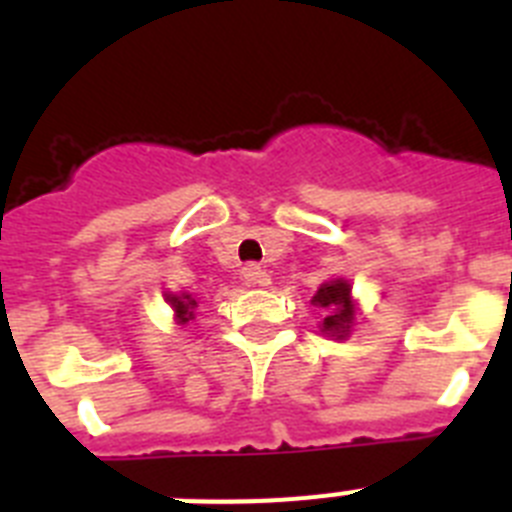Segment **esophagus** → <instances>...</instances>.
Listing matches in <instances>:
<instances>
[{
  "mask_svg": "<svg viewBox=\"0 0 512 512\" xmlns=\"http://www.w3.org/2000/svg\"><path fill=\"white\" fill-rule=\"evenodd\" d=\"M243 279H246V284H251V287H269V284H271L269 271L261 269L259 264L243 266Z\"/></svg>",
  "mask_w": 512,
  "mask_h": 512,
  "instance_id": "esophagus-1",
  "label": "esophagus"
}]
</instances>
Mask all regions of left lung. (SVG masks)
<instances>
[{"mask_svg":"<svg viewBox=\"0 0 512 512\" xmlns=\"http://www.w3.org/2000/svg\"><path fill=\"white\" fill-rule=\"evenodd\" d=\"M312 302L320 307H328V318L323 320V333H330L336 338H346L348 328L354 323V305H351V287L343 279L323 284L318 289V295L312 297Z\"/></svg>","mask_w":512,"mask_h":512,"instance_id":"8db88e82","label":"left lung"}]
</instances>
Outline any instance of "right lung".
<instances>
[{"mask_svg": "<svg viewBox=\"0 0 512 512\" xmlns=\"http://www.w3.org/2000/svg\"><path fill=\"white\" fill-rule=\"evenodd\" d=\"M166 302H169L171 307H174L176 318H179V323H189V320L194 318V307H197V302L192 300L189 295H166Z\"/></svg>", "mask_w": 512, "mask_h": 512, "instance_id": "obj_1", "label": "right lung"}]
</instances>
